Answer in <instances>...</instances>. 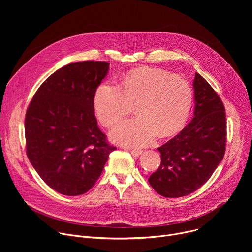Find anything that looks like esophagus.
<instances>
[{
    "mask_svg": "<svg viewBox=\"0 0 252 252\" xmlns=\"http://www.w3.org/2000/svg\"><path fill=\"white\" fill-rule=\"evenodd\" d=\"M129 152H130V154L133 156V157H138V156H140V154H141V151H138V150H133V149H131V150H129Z\"/></svg>",
    "mask_w": 252,
    "mask_h": 252,
    "instance_id": "34e87169",
    "label": "esophagus"
}]
</instances>
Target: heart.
Wrapping results in <instances>:
<instances>
[{
    "label": "heart",
    "instance_id": "heart-1",
    "mask_svg": "<svg viewBox=\"0 0 252 252\" xmlns=\"http://www.w3.org/2000/svg\"><path fill=\"white\" fill-rule=\"evenodd\" d=\"M193 101L189 84L165 70L142 67L120 80V87L103 82L94 94V109L100 124L114 126L136 103L137 117L121 122L112 131L115 141L133 148L152 143L158 133L165 137L182 129Z\"/></svg>",
    "mask_w": 252,
    "mask_h": 252
}]
</instances>
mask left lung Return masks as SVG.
<instances>
[{
	"mask_svg": "<svg viewBox=\"0 0 252 252\" xmlns=\"http://www.w3.org/2000/svg\"><path fill=\"white\" fill-rule=\"evenodd\" d=\"M192 121L158 150L161 162L149 183L164 197H182L202 187L222 160L226 116L218 93L198 74L193 81Z\"/></svg>",
	"mask_w": 252,
	"mask_h": 252,
	"instance_id": "1",
	"label": "left lung"
}]
</instances>
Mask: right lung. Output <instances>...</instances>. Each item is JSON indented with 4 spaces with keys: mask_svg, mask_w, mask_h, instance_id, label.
Returning <instances> with one entry per match:
<instances>
[{
    "mask_svg": "<svg viewBox=\"0 0 252 252\" xmlns=\"http://www.w3.org/2000/svg\"><path fill=\"white\" fill-rule=\"evenodd\" d=\"M110 63H68L33 94L26 113V152L32 165L54 190L69 196L89 191L110 154L94 116V94Z\"/></svg>",
    "mask_w": 252,
    "mask_h": 252,
    "instance_id": "add662e5",
    "label": "right lung"
}]
</instances>
